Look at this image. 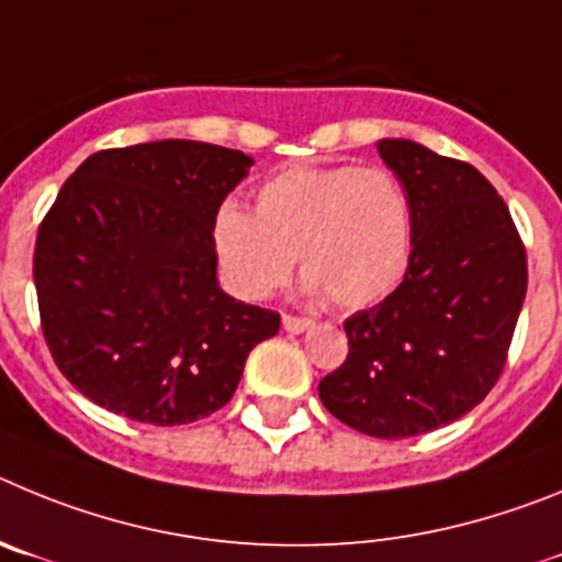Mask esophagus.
<instances>
[{
	"mask_svg": "<svg viewBox=\"0 0 562 562\" xmlns=\"http://www.w3.org/2000/svg\"><path fill=\"white\" fill-rule=\"evenodd\" d=\"M282 327H285L288 333H305L313 327V318L293 316V313H282Z\"/></svg>",
	"mask_w": 562,
	"mask_h": 562,
	"instance_id": "34e87169",
	"label": "esophagus"
}]
</instances>
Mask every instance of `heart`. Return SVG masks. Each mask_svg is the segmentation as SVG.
<instances>
[{
	"mask_svg": "<svg viewBox=\"0 0 562 562\" xmlns=\"http://www.w3.org/2000/svg\"><path fill=\"white\" fill-rule=\"evenodd\" d=\"M210 240L237 300H266L296 255L305 291L336 307H363L406 271L412 210L401 181L381 168H288L257 187L255 212L226 201Z\"/></svg>",
	"mask_w": 562,
	"mask_h": 562,
	"instance_id": "obj_1",
	"label": "heart"
}]
</instances>
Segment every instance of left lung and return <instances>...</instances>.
Segmentation results:
<instances>
[{
  "label": "left lung",
  "mask_w": 562,
  "mask_h": 562,
  "mask_svg": "<svg viewBox=\"0 0 562 562\" xmlns=\"http://www.w3.org/2000/svg\"><path fill=\"white\" fill-rule=\"evenodd\" d=\"M378 154L412 210L408 269L386 300L344 322L350 352L318 397L344 426L403 439L459 419L502 378L527 296V249L473 165L408 139H381Z\"/></svg>",
  "instance_id": "obj_1"
}]
</instances>
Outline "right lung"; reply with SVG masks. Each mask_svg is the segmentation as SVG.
<instances>
[{"mask_svg": "<svg viewBox=\"0 0 562 562\" xmlns=\"http://www.w3.org/2000/svg\"><path fill=\"white\" fill-rule=\"evenodd\" d=\"M251 156L193 139L98 150L35 237L53 361L98 406L150 426L210 417L280 313L218 288L210 229Z\"/></svg>", "mask_w": 562, "mask_h": 562, "instance_id": "right-lung-1", "label": "right lung"}]
</instances>
